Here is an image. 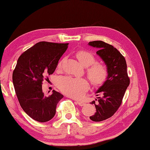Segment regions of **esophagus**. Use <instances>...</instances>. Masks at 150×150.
Masks as SVG:
<instances>
[{
	"instance_id": "obj_1",
	"label": "esophagus",
	"mask_w": 150,
	"mask_h": 150,
	"mask_svg": "<svg viewBox=\"0 0 150 150\" xmlns=\"http://www.w3.org/2000/svg\"><path fill=\"white\" fill-rule=\"evenodd\" d=\"M77 103L78 104L79 106H84L85 105V103L82 102V101H79V100H77Z\"/></svg>"
}]
</instances>
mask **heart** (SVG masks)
<instances>
[{
  "label": "heart",
  "mask_w": 150,
  "mask_h": 150,
  "mask_svg": "<svg viewBox=\"0 0 150 150\" xmlns=\"http://www.w3.org/2000/svg\"><path fill=\"white\" fill-rule=\"evenodd\" d=\"M76 57L84 67L87 69V75L94 85L103 84L108 76V70L106 66L99 63H95V57L89 52L84 50L78 51ZM62 66V62L59 63L58 68ZM59 89L68 96L73 98H79L88 87V83L84 79L73 78L71 77H62L57 82Z\"/></svg>",
  "instance_id": "heart-1"
}]
</instances>
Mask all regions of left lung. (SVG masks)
I'll list each match as a JSON object with an SVG mask.
<instances>
[{"instance_id":"obj_1","label":"left lung","mask_w":150,"mask_h":150,"mask_svg":"<svg viewBox=\"0 0 150 150\" xmlns=\"http://www.w3.org/2000/svg\"><path fill=\"white\" fill-rule=\"evenodd\" d=\"M88 45L98 50L96 54L105 63L108 76L95 93H99L98 104L93 100L96 112L90 116L91 120L100 122L111 117L120 107L126 90L130 84L125 58L118 50L103 41L88 42ZM99 95H96L98 96ZM96 100V99L95 100Z\"/></svg>"}]
</instances>
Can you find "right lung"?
Listing matches in <instances>:
<instances>
[{
  "instance_id": "1",
  "label": "right lung",
  "mask_w": 150,
  "mask_h": 150,
  "mask_svg": "<svg viewBox=\"0 0 150 150\" xmlns=\"http://www.w3.org/2000/svg\"><path fill=\"white\" fill-rule=\"evenodd\" d=\"M68 44L37 43L20 55L13 71L12 82L20 106L30 117L40 122L54 118L57 105L63 97L55 90L45 96L42 85L55 71Z\"/></svg>"
}]
</instances>
